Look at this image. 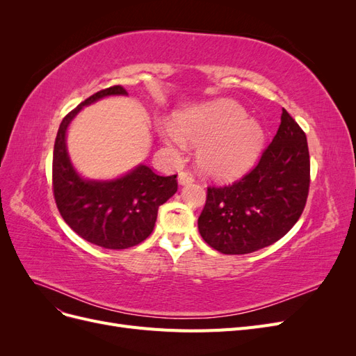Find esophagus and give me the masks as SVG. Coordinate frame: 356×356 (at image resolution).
I'll return each mask as SVG.
<instances>
[{
  "instance_id": "esophagus-1",
  "label": "esophagus",
  "mask_w": 356,
  "mask_h": 356,
  "mask_svg": "<svg viewBox=\"0 0 356 356\" xmlns=\"http://www.w3.org/2000/svg\"><path fill=\"white\" fill-rule=\"evenodd\" d=\"M195 181V177H193L191 172L188 170H182L178 174V182L179 186H186V184H190V182Z\"/></svg>"
}]
</instances>
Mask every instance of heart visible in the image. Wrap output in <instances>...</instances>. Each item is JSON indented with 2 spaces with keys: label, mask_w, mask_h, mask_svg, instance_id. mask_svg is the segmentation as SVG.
Instances as JSON below:
<instances>
[{
  "label": "heart",
  "mask_w": 356,
  "mask_h": 356,
  "mask_svg": "<svg viewBox=\"0 0 356 356\" xmlns=\"http://www.w3.org/2000/svg\"><path fill=\"white\" fill-rule=\"evenodd\" d=\"M170 149L186 148V141L199 145L197 165L213 179H234L250 169L261 154L264 129L248 118L243 106L218 101L175 115V129L160 132Z\"/></svg>",
  "instance_id": "b5f03b06"
}]
</instances>
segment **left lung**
Listing matches in <instances>:
<instances>
[{"label":"left lung","mask_w":356,"mask_h":356,"mask_svg":"<svg viewBox=\"0 0 356 356\" xmlns=\"http://www.w3.org/2000/svg\"><path fill=\"white\" fill-rule=\"evenodd\" d=\"M310 160L305 132L286 110L257 166L232 186L208 187L199 233L222 254H250L277 242L305 209Z\"/></svg>","instance_id":"8db88e82"}]
</instances>
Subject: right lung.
<instances>
[{"instance_id": "1", "label": "right lung", "mask_w": 356, "mask_h": 356, "mask_svg": "<svg viewBox=\"0 0 356 356\" xmlns=\"http://www.w3.org/2000/svg\"><path fill=\"white\" fill-rule=\"evenodd\" d=\"M122 86L92 95L63 118L53 149V195L62 218L80 238L106 250H126L152 234L160 204L178 190L177 175L160 177L138 165L114 179L83 178L67 148V131L86 105L106 96H126Z\"/></svg>"}]
</instances>
